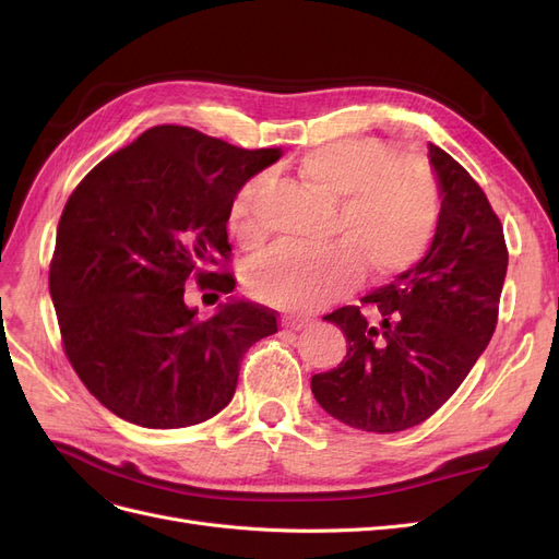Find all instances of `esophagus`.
Returning <instances> with one entry per match:
<instances>
[{
  "instance_id": "34e87169",
  "label": "esophagus",
  "mask_w": 559,
  "mask_h": 559,
  "mask_svg": "<svg viewBox=\"0 0 559 559\" xmlns=\"http://www.w3.org/2000/svg\"><path fill=\"white\" fill-rule=\"evenodd\" d=\"M282 324H284L286 329L298 331V329H302V326L308 324V319H306V317H296V314H286V317L282 319Z\"/></svg>"
}]
</instances>
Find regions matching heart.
I'll return each instance as SVG.
<instances>
[{
	"mask_svg": "<svg viewBox=\"0 0 559 559\" xmlns=\"http://www.w3.org/2000/svg\"><path fill=\"white\" fill-rule=\"evenodd\" d=\"M296 175L333 200L326 235L341 242L277 247L249 277L263 302L314 310L347 294L361 267L376 280L396 277L429 251L441 222V189L427 163L392 158V148L373 140H337L306 151ZM263 189L265 179L253 177L230 202L228 226L249 247L265 238L259 218Z\"/></svg>",
	"mask_w": 559,
	"mask_h": 559,
	"instance_id": "obj_1",
	"label": "heart"
}]
</instances>
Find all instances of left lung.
<instances>
[{
  "mask_svg": "<svg viewBox=\"0 0 559 559\" xmlns=\"http://www.w3.org/2000/svg\"><path fill=\"white\" fill-rule=\"evenodd\" d=\"M441 183L431 249L359 306L326 314L347 337L345 361L312 376V394L343 425L394 433L429 419L464 382L499 319L509 249L487 195L443 148L429 144Z\"/></svg>",
  "mask_w": 559,
  "mask_h": 559,
  "instance_id": "8db88e82",
  "label": "left lung"
}]
</instances>
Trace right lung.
<instances>
[{"label":"right lung","instance_id":"1","mask_svg":"<svg viewBox=\"0 0 559 559\" xmlns=\"http://www.w3.org/2000/svg\"><path fill=\"white\" fill-rule=\"evenodd\" d=\"M280 148L156 126L97 163L62 210L48 270L67 359L88 392L146 429L200 425L230 403L245 352L280 314L230 300L200 319L186 286L235 289L230 202Z\"/></svg>","mask_w":559,"mask_h":559}]
</instances>
